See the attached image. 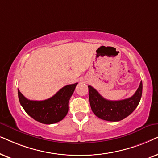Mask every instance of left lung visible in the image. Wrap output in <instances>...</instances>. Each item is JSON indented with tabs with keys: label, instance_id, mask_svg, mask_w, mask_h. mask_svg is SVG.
<instances>
[{
	"label": "left lung",
	"instance_id": "left-lung-1",
	"mask_svg": "<svg viewBox=\"0 0 158 158\" xmlns=\"http://www.w3.org/2000/svg\"><path fill=\"white\" fill-rule=\"evenodd\" d=\"M88 88L92 112L99 118L108 121H119L129 116L139 103L142 94V81L133 96L117 101L106 100L91 86H88Z\"/></svg>",
	"mask_w": 158,
	"mask_h": 158
}]
</instances>
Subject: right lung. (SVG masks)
I'll list each match as a JSON object with an SVG mask.
<instances>
[{
    "label": "right lung",
    "instance_id": "right-lung-1",
    "mask_svg": "<svg viewBox=\"0 0 158 158\" xmlns=\"http://www.w3.org/2000/svg\"><path fill=\"white\" fill-rule=\"evenodd\" d=\"M77 84L65 86L50 98L41 101L28 100L18 89L19 100L25 112L33 119L44 124H52L67 115L69 101Z\"/></svg>",
    "mask_w": 158,
    "mask_h": 158
}]
</instances>
